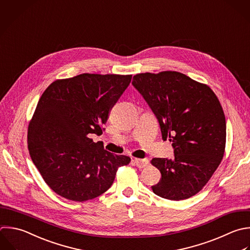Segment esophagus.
Returning <instances> with one entry per match:
<instances>
[{"label":"esophagus","instance_id":"esophagus-1","mask_svg":"<svg viewBox=\"0 0 250 250\" xmlns=\"http://www.w3.org/2000/svg\"><path fill=\"white\" fill-rule=\"evenodd\" d=\"M133 161L135 162L136 166L139 167V168H144V167L147 166V164H148V159L147 158H142V159L141 158H135Z\"/></svg>","mask_w":250,"mask_h":250}]
</instances>
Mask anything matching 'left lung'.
<instances>
[{
  "mask_svg": "<svg viewBox=\"0 0 250 250\" xmlns=\"http://www.w3.org/2000/svg\"><path fill=\"white\" fill-rule=\"evenodd\" d=\"M133 86L155 115L162 139L172 143L174 158H153L161 173L155 194L183 200L197 193L224 156L226 119L214 92L176 71L141 73Z\"/></svg>",
  "mask_w": 250,
  "mask_h": 250,
  "instance_id": "left-lung-1",
  "label": "left lung"
}]
</instances>
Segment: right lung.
I'll use <instances>...</instances> for the list:
<instances>
[{
  "label": "right lung",
  "mask_w": 250,
  "mask_h": 250,
  "mask_svg": "<svg viewBox=\"0 0 250 250\" xmlns=\"http://www.w3.org/2000/svg\"><path fill=\"white\" fill-rule=\"evenodd\" d=\"M132 75L89 74L53 82L40 98L28 127L31 159L47 185L73 201L98 197L112 185L118 167L130 163L91 134H103L110 108Z\"/></svg>",
  "instance_id": "right-lung-1"
}]
</instances>
